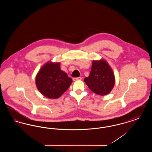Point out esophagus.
I'll list each match as a JSON object with an SVG mask.
<instances>
[{"label": "esophagus", "instance_id": "obj_1", "mask_svg": "<svg viewBox=\"0 0 152 152\" xmlns=\"http://www.w3.org/2000/svg\"><path fill=\"white\" fill-rule=\"evenodd\" d=\"M81 79H82V78H81V77H76V78H73V80L74 81H77V80H81Z\"/></svg>", "mask_w": 152, "mask_h": 152}]
</instances>
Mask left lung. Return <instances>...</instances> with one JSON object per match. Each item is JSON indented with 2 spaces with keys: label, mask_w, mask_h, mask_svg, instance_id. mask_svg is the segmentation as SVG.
<instances>
[{
  "label": "left lung",
  "mask_w": 152,
  "mask_h": 152,
  "mask_svg": "<svg viewBox=\"0 0 152 152\" xmlns=\"http://www.w3.org/2000/svg\"><path fill=\"white\" fill-rule=\"evenodd\" d=\"M84 81L93 92L104 96L109 94L113 88L115 77L108 62L101 58L93 60L90 75Z\"/></svg>",
  "instance_id": "left-lung-1"
}]
</instances>
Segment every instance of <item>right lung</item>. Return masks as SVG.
Wrapping results in <instances>:
<instances>
[{"instance_id": "1", "label": "right lung", "mask_w": 152, "mask_h": 152, "mask_svg": "<svg viewBox=\"0 0 152 152\" xmlns=\"http://www.w3.org/2000/svg\"><path fill=\"white\" fill-rule=\"evenodd\" d=\"M60 65V63L47 62L36 75L35 83L37 89L49 99L60 97L72 83V79L61 70Z\"/></svg>"}]
</instances>
